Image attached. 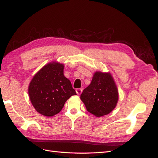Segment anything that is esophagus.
Wrapping results in <instances>:
<instances>
[{
    "instance_id": "34e87169",
    "label": "esophagus",
    "mask_w": 158,
    "mask_h": 158,
    "mask_svg": "<svg viewBox=\"0 0 158 158\" xmlns=\"http://www.w3.org/2000/svg\"><path fill=\"white\" fill-rule=\"evenodd\" d=\"M75 91H76V93L77 94V95H80L82 92V89H77Z\"/></svg>"
}]
</instances>
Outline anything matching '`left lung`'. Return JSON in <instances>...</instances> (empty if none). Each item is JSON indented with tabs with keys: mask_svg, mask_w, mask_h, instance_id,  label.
Instances as JSON below:
<instances>
[{
	"mask_svg": "<svg viewBox=\"0 0 158 158\" xmlns=\"http://www.w3.org/2000/svg\"><path fill=\"white\" fill-rule=\"evenodd\" d=\"M87 110L97 117L110 113L118 103V91L112 75L96 71L80 96Z\"/></svg>",
	"mask_w": 158,
	"mask_h": 158,
	"instance_id": "1",
	"label": "left lung"
}]
</instances>
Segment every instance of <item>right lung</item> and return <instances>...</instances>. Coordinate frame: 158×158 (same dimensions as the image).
Segmentation results:
<instances>
[{
    "instance_id": "1",
    "label": "right lung",
    "mask_w": 158,
    "mask_h": 158,
    "mask_svg": "<svg viewBox=\"0 0 158 158\" xmlns=\"http://www.w3.org/2000/svg\"><path fill=\"white\" fill-rule=\"evenodd\" d=\"M28 94L35 110L46 116L59 113L68 99L77 94L64 75V64L56 61L35 73L29 83Z\"/></svg>"
}]
</instances>
